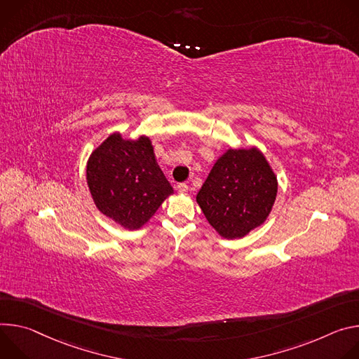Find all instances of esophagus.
<instances>
[{
    "label": "esophagus",
    "instance_id": "esophagus-1",
    "mask_svg": "<svg viewBox=\"0 0 359 359\" xmlns=\"http://www.w3.org/2000/svg\"><path fill=\"white\" fill-rule=\"evenodd\" d=\"M177 191L180 194H185V192H188V185L187 184H178L177 185Z\"/></svg>",
    "mask_w": 359,
    "mask_h": 359
}]
</instances>
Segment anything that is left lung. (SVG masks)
<instances>
[{"label": "left lung", "instance_id": "8db88e82", "mask_svg": "<svg viewBox=\"0 0 359 359\" xmlns=\"http://www.w3.org/2000/svg\"><path fill=\"white\" fill-rule=\"evenodd\" d=\"M276 191V177L258 148H229L214 164L196 203L222 238L235 240L265 222Z\"/></svg>", "mask_w": 359, "mask_h": 359}]
</instances>
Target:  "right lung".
<instances>
[{
  "label": "right lung",
  "mask_w": 359,
  "mask_h": 359,
  "mask_svg": "<svg viewBox=\"0 0 359 359\" xmlns=\"http://www.w3.org/2000/svg\"><path fill=\"white\" fill-rule=\"evenodd\" d=\"M87 182L97 208L127 229L147 224L174 192L145 135L111 134L88 158Z\"/></svg>",
  "instance_id": "obj_1"
}]
</instances>
